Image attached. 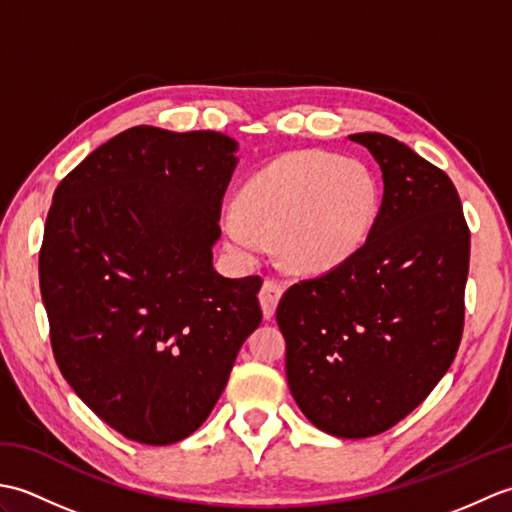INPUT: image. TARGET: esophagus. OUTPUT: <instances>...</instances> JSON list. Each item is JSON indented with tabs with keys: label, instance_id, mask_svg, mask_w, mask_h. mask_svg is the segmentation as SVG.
Returning <instances> with one entry per match:
<instances>
[{
	"label": "esophagus",
	"instance_id": "obj_1",
	"mask_svg": "<svg viewBox=\"0 0 512 512\" xmlns=\"http://www.w3.org/2000/svg\"><path fill=\"white\" fill-rule=\"evenodd\" d=\"M284 295V286L279 284L275 279H266L262 290H259V303H262V312H264V319H270L277 310V303Z\"/></svg>",
	"mask_w": 512,
	"mask_h": 512
}]
</instances>
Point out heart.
Returning a JSON list of instances; mask_svg holds the SVG:
<instances>
[{"label":"heart","instance_id":"1","mask_svg":"<svg viewBox=\"0 0 512 512\" xmlns=\"http://www.w3.org/2000/svg\"><path fill=\"white\" fill-rule=\"evenodd\" d=\"M237 211L222 217L228 248L237 257L277 255L295 273H330L367 242L380 206L378 182L365 165L325 151H297L257 171L237 193Z\"/></svg>","mask_w":512,"mask_h":512}]
</instances>
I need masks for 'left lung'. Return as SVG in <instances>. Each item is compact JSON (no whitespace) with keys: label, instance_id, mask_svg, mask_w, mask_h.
Segmentation results:
<instances>
[{"label":"left lung","instance_id":"left-lung-1","mask_svg":"<svg viewBox=\"0 0 512 512\" xmlns=\"http://www.w3.org/2000/svg\"><path fill=\"white\" fill-rule=\"evenodd\" d=\"M383 171V202L350 262L290 286L277 306L286 376L314 427L369 438L447 374L464 328L471 233L442 169L396 138L352 134Z\"/></svg>","mask_w":512,"mask_h":512}]
</instances>
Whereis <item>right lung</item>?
<instances>
[{"label": "right lung", "instance_id": "obj_1", "mask_svg": "<svg viewBox=\"0 0 512 512\" xmlns=\"http://www.w3.org/2000/svg\"><path fill=\"white\" fill-rule=\"evenodd\" d=\"M237 143L140 125L54 191L39 253L63 378L125 438L180 442L209 418L262 323L259 277L213 268Z\"/></svg>", "mask_w": 512, "mask_h": 512}]
</instances>
